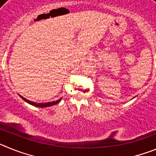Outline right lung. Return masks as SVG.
<instances>
[{
	"instance_id": "1",
	"label": "right lung",
	"mask_w": 156,
	"mask_h": 156,
	"mask_svg": "<svg viewBox=\"0 0 156 156\" xmlns=\"http://www.w3.org/2000/svg\"><path fill=\"white\" fill-rule=\"evenodd\" d=\"M19 95L20 96V98H22L26 101V102H27L30 105H32L35 106V107H39V108H45V107H49V106L55 105H57L58 103L60 102V101L62 100V98H60L58 99V100L55 101H51V102H46V103H36V102H34V101H31L28 100V99L25 98H23L22 95L20 94Z\"/></svg>"
}]
</instances>
